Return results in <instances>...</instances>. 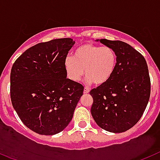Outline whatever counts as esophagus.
Segmentation results:
<instances>
[{
	"label": "esophagus",
	"mask_w": 160,
	"mask_h": 160,
	"mask_svg": "<svg viewBox=\"0 0 160 160\" xmlns=\"http://www.w3.org/2000/svg\"><path fill=\"white\" fill-rule=\"evenodd\" d=\"M83 92H84V94H88V93L90 92V88H88V87H85Z\"/></svg>",
	"instance_id": "esophagus-1"
}]
</instances>
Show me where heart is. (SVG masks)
<instances>
[{
  "instance_id": "b5f03b06",
  "label": "heart",
  "mask_w": 160,
  "mask_h": 160,
  "mask_svg": "<svg viewBox=\"0 0 160 160\" xmlns=\"http://www.w3.org/2000/svg\"><path fill=\"white\" fill-rule=\"evenodd\" d=\"M116 65L117 55L112 48L89 43L79 46L73 57H66L64 61L66 73L72 81H79L86 73L87 81L95 85L108 82Z\"/></svg>"
}]
</instances>
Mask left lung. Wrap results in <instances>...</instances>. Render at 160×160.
<instances>
[{
    "mask_svg": "<svg viewBox=\"0 0 160 160\" xmlns=\"http://www.w3.org/2000/svg\"><path fill=\"white\" fill-rule=\"evenodd\" d=\"M114 49L117 65L109 81L90 91L91 114L100 128L113 133L131 129L140 119L151 94V80L144 57L122 41L100 39Z\"/></svg>",
    "mask_w": 160,
    "mask_h": 160,
    "instance_id": "obj_1",
    "label": "left lung"
}]
</instances>
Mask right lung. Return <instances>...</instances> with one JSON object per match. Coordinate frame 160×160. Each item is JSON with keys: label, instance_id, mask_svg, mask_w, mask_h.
<instances>
[{"label": "right lung", "instance_id": "add662e5", "mask_svg": "<svg viewBox=\"0 0 160 160\" xmlns=\"http://www.w3.org/2000/svg\"><path fill=\"white\" fill-rule=\"evenodd\" d=\"M75 42L58 38L26 49L10 73L12 107L27 128L40 135L58 134L67 127L84 87L67 78L64 61Z\"/></svg>", "mask_w": 160, "mask_h": 160}]
</instances>
